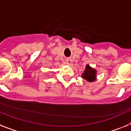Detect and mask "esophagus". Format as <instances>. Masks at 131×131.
Listing matches in <instances>:
<instances>
[{
	"instance_id": "1",
	"label": "esophagus",
	"mask_w": 131,
	"mask_h": 131,
	"mask_svg": "<svg viewBox=\"0 0 131 131\" xmlns=\"http://www.w3.org/2000/svg\"><path fill=\"white\" fill-rule=\"evenodd\" d=\"M72 63V61H71V59H66V64H68V65H70Z\"/></svg>"
}]
</instances>
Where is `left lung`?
Masks as SVG:
<instances>
[{
    "instance_id": "8db88e82",
    "label": "left lung",
    "mask_w": 131,
    "mask_h": 131,
    "mask_svg": "<svg viewBox=\"0 0 131 131\" xmlns=\"http://www.w3.org/2000/svg\"><path fill=\"white\" fill-rule=\"evenodd\" d=\"M96 74H97V71L95 69H93L89 64H86L84 71L82 74L81 77L86 80L88 82H92L96 80V77H97Z\"/></svg>"
}]
</instances>
